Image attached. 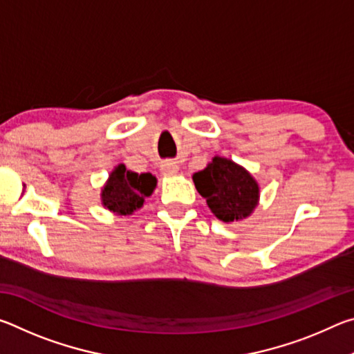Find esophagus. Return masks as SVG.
<instances>
[{"label": "esophagus", "instance_id": "34e87169", "mask_svg": "<svg viewBox=\"0 0 354 354\" xmlns=\"http://www.w3.org/2000/svg\"><path fill=\"white\" fill-rule=\"evenodd\" d=\"M178 170H179L178 164L176 162H171V160H167V162H164L162 165H160V171H162L165 176L176 175Z\"/></svg>", "mask_w": 354, "mask_h": 354}]
</instances>
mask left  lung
<instances>
[{"instance_id":"left-lung-1","label":"left lung","mask_w":354,"mask_h":354,"mask_svg":"<svg viewBox=\"0 0 354 354\" xmlns=\"http://www.w3.org/2000/svg\"><path fill=\"white\" fill-rule=\"evenodd\" d=\"M192 178L212 214L226 223L250 217L259 201V184L231 159L215 156L205 170Z\"/></svg>"}]
</instances>
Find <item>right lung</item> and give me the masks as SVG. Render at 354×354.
<instances>
[{"instance_id": "obj_1", "label": "right lung", "mask_w": 354, "mask_h": 354, "mask_svg": "<svg viewBox=\"0 0 354 354\" xmlns=\"http://www.w3.org/2000/svg\"><path fill=\"white\" fill-rule=\"evenodd\" d=\"M156 178L151 173H136L118 164L111 171L103 190L101 203L117 215H131L143 206L147 196L156 189Z\"/></svg>"}]
</instances>
